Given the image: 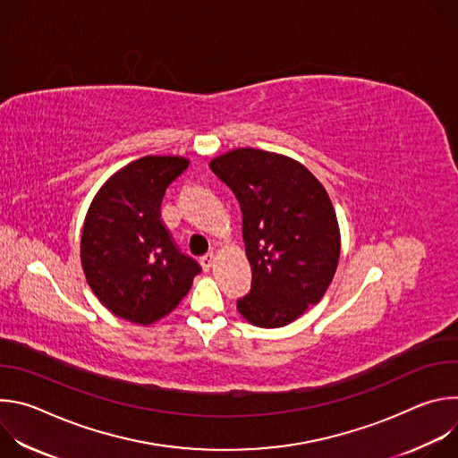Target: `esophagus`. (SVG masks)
Listing matches in <instances>:
<instances>
[{"mask_svg":"<svg viewBox=\"0 0 458 458\" xmlns=\"http://www.w3.org/2000/svg\"><path fill=\"white\" fill-rule=\"evenodd\" d=\"M214 260H216V255L214 253H207L201 257V267L205 272H210L212 267H214Z\"/></svg>","mask_w":458,"mask_h":458,"instance_id":"obj_1","label":"esophagus"}]
</instances>
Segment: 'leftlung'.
Segmentation results:
<instances>
[{"label":"left lung","instance_id":"1","mask_svg":"<svg viewBox=\"0 0 458 458\" xmlns=\"http://www.w3.org/2000/svg\"><path fill=\"white\" fill-rule=\"evenodd\" d=\"M242 212L251 288L239 313L260 328H281L317 304L341 255L334 205L317 177L292 157L235 148L210 161Z\"/></svg>","mask_w":458,"mask_h":458}]
</instances>
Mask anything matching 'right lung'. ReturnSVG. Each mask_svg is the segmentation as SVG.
Wrapping results in <instances>:
<instances>
[{
  "mask_svg": "<svg viewBox=\"0 0 458 458\" xmlns=\"http://www.w3.org/2000/svg\"><path fill=\"white\" fill-rule=\"evenodd\" d=\"M177 156H147L115 172L96 193L81 233L89 286L114 315L148 326L168 315L201 272L161 221L168 184L186 168Z\"/></svg>",
  "mask_w": 458,
  "mask_h": 458,
  "instance_id": "1",
  "label": "right lung"
}]
</instances>
